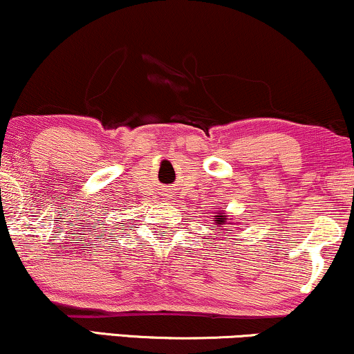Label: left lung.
I'll return each mask as SVG.
<instances>
[{
    "mask_svg": "<svg viewBox=\"0 0 354 354\" xmlns=\"http://www.w3.org/2000/svg\"><path fill=\"white\" fill-rule=\"evenodd\" d=\"M217 217V220H215V223H218V225H225L227 223V215H215ZM220 230V228H218Z\"/></svg>",
    "mask_w": 354,
    "mask_h": 354,
    "instance_id": "obj_1",
    "label": "left lung"
}]
</instances>
